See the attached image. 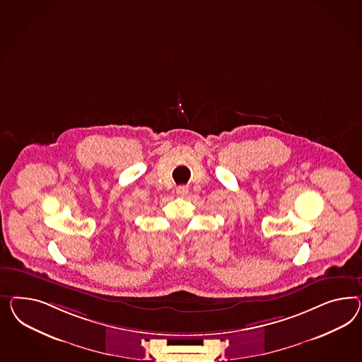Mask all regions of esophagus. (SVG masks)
Returning <instances> with one entry per match:
<instances>
[{
    "mask_svg": "<svg viewBox=\"0 0 362 362\" xmlns=\"http://www.w3.org/2000/svg\"><path fill=\"white\" fill-rule=\"evenodd\" d=\"M176 194L179 196H182V197H185V196L188 194V187L186 186H179L176 188Z\"/></svg>",
    "mask_w": 362,
    "mask_h": 362,
    "instance_id": "obj_1",
    "label": "esophagus"
}]
</instances>
